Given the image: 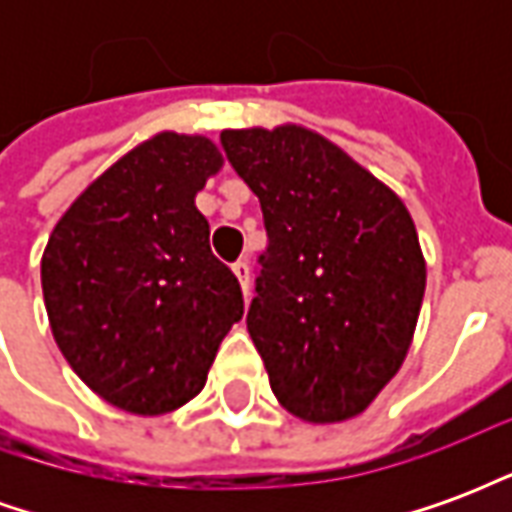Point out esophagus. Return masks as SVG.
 I'll list each match as a JSON object with an SVG mask.
<instances>
[{"label":"esophagus","instance_id":"obj_1","mask_svg":"<svg viewBox=\"0 0 512 512\" xmlns=\"http://www.w3.org/2000/svg\"><path fill=\"white\" fill-rule=\"evenodd\" d=\"M233 274L238 277V282H241L244 296H249V263H246V260H238V263H233Z\"/></svg>","mask_w":512,"mask_h":512}]
</instances>
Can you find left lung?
<instances>
[{
	"label": "left lung",
	"mask_w": 512,
	"mask_h": 512,
	"mask_svg": "<svg viewBox=\"0 0 512 512\" xmlns=\"http://www.w3.org/2000/svg\"><path fill=\"white\" fill-rule=\"evenodd\" d=\"M222 145L255 191L268 249L246 329L293 417H359L406 359L425 257L395 191L312 128H227Z\"/></svg>",
	"instance_id": "8db88e82"
}]
</instances>
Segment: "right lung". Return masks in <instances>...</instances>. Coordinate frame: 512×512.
<instances>
[{
    "instance_id": "right-lung-1",
    "label": "right lung",
    "mask_w": 512,
    "mask_h": 512,
    "mask_svg": "<svg viewBox=\"0 0 512 512\" xmlns=\"http://www.w3.org/2000/svg\"><path fill=\"white\" fill-rule=\"evenodd\" d=\"M222 167L208 136L158 131L71 202L43 249L54 343L95 395L128 414L158 417L200 395L244 315L241 285L213 257L194 205Z\"/></svg>"
}]
</instances>
